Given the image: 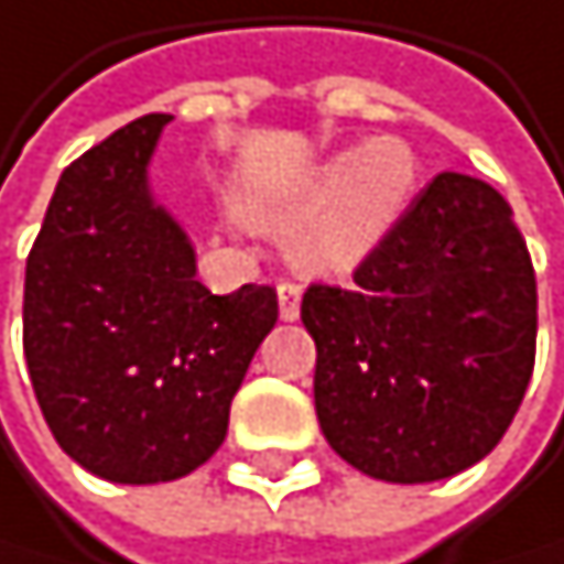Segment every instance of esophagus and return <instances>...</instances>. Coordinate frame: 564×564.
<instances>
[{
    "label": "esophagus",
    "mask_w": 564,
    "mask_h": 564,
    "mask_svg": "<svg viewBox=\"0 0 564 564\" xmlns=\"http://www.w3.org/2000/svg\"><path fill=\"white\" fill-rule=\"evenodd\" d=\"M279 316L285 324L300 319V285L296 282H279Z\"/></svg>",
    "instance_id": "esophagus-1"
}]
</instances>
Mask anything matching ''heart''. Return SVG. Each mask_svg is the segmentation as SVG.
Instances as JSON below:
<instances>
[{
	"instance_id": "obj_1",
	"label": "heart",
	"mask_w": 564,
	"mask_h": 564,
	"mask_svg": "<svg viewBox=\"0 0 564 564\" xmlns=\"http://www.w3.org/2000/svg\"><path fill=\"white\" fill-rule=\"evenodd\" d=\"M420 164L406 140L348 148L254 206V220L296 234V261L316 275H348L376 254L413 199Z\"/></svg>"
}]
</instances>
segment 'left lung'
Listing matches in <instances>:
<instances>
[{
  "label": "left lung",
  "instance_id": "8db88e82",
  "mask_svg": "<svg viewBox=\"0 0 564 564\" xmlns=\"http://www.w3.org/2000/svg\"><path fill=\"white\" fill-rule=\"evenodd\" d=\"M303 324L334 452L382 482L452 479L500 444L528 392L534 264L500 192L441 172L351 289H306Z\"/></svg>",
  "mask_w": 564,
  "mask_h": 564
}]
</instances>
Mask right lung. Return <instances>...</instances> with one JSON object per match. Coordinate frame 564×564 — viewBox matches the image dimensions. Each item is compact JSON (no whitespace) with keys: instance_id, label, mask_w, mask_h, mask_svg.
<instances>
[{"instance_id":"add662e5","label":"right lung","mask_w":564,"mask_h":564,"mask_svg":"<svg viewBox=\"0 0 564 564\" xmlns=\"http://www.w3.org/2000/svg\"><path fill=\"white\" fill-rule=\"evenodd\" d=\"M169 112L68 164L26 258L23 351L64 455L123 486L172 482L213 458L230 400L279 319L272 285L213 296L196 251L151 192Z\"/></svg>"}]
</instances>
